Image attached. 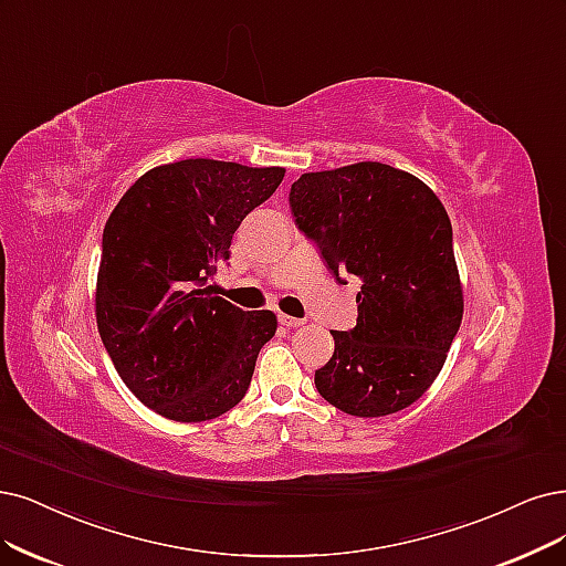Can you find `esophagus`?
Masks as SVG:
<instances>
[{
	"instance_id": "1",
	"label": "esophagus",
	"mask_w": 566,
	"mask_h": 566,
	"mask_svg": "<svg viewBox=\"0 0 566 566\" xmlns=\"http://www.w3.org/2000/svg\"><path fill=\"white\" fill-rule=\"evenodd\" d=\"M277 319H280V324H282V326H286V328H298V326H303V324H305V319L291 317V315H280Z\"/></svg>"
}]
</instances>
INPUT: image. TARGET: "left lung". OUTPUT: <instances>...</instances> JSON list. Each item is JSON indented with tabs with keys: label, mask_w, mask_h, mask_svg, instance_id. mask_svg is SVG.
Here are the masks:
<instances>
[{
	"label": "left lung",
	"mask_w": 566,
	"mask_h": 566,
	"mask_svg": "<svg viewBox=\"0 0 566 566\" xmlns=\"http://www.w3.org/2000/svg\"><path fill=\"white\" fill-rule=\"evenodd\" d=\"M289 205L336 280H361L357 326L331 331L336 349L315 370L317 391L357 417L412 406L441 373L464 315L443 202L410 172L366 160L303 175Z\"/></svg>",
	"instance_id": "8db88e82"
}]
</instances>
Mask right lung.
I'll return each mask as SVG.
<instances>
[{"mask_svg": "<svg viewBox=\"0 0 566 566\" xmlns=\"http://www.w3.org/2000/svg\"><path fill=\"white\" fill-rule=\"evenodd\" d=\"M282 179L284 167L212 158L158 165L104 226L99 338L125 387L167 420L205 422L235 408L275 336L270 310L244 312L207 282L228 261L242 219Z\"/></svg>", "mask_w": 566, "mask_h": 566, "instance_id": "add662e5", "label": "right lung"}]
</instances>
